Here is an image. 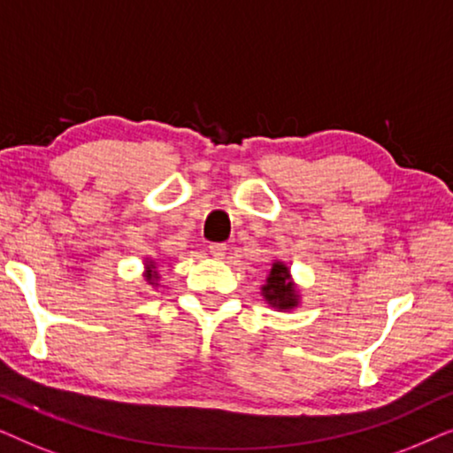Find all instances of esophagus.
<instances>
[{"mask_svg": "<svg viewBox=\"0 0 453 453\" xmlns=\"http://www.w3.org/2000/svg\"><path fill=\"white\" fill-rule=\"evenodd\" d=\"M226 244H219V242H213V244H209V252L211 255H213L215 258H223L226 257Z\"/></svg>", "mask_w": 453, "mask_h": 453, "instance_id": "obj_1", "label": "esophagus"}]
</instances>
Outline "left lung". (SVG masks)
<instances>
[{"label": "left lung", "instance_id": "8db88e82", "mask_svg": "<svg viewBox=\"0 0 453 453\" xmlns=\"http://www.w3.org/2000/svg\"><path fill=\"white\" fill-rule=\"evenodd\" d=\"M261 294L265 303L281 312L296 309L300 304L298 286L294 283L289 267L283 261H275L271 265L267 280H265V286L261 288Z\"/></svg>", "mask_w": 453, "mask_h": 453}]
</instances>
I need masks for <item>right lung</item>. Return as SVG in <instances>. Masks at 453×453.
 Listing matches in <instances>:
<instances>
[{"instance_id":"right-lung-1","label":"right lung","mask_w":453,"mask_h":453,"mask_svg":"<svg viewBox=\"0 0 453 453\" xmlns=\"http://www.w3.org/2000/svg\"><path fill=\"white\" fill-rule=\"evenodd\" d=\"M159 261H155V258H147V261H144V280H147L150 286H159V271H157V267H159V265H157Z\"/></svg>"}]
</instances>
